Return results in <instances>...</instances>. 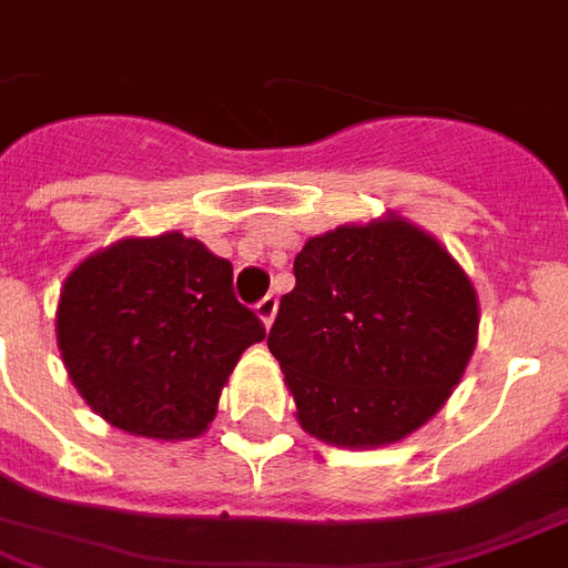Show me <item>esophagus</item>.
I'll return each instance as SVG.
<instances>
[{
	"label": "esophagus",
	"instance_id": "1",
	"mask_svg": "<svg viewBox=\"0 0 568 568\" xmlns=\"http://www.w3.org/2000/svg\"><path fill=\"white\" fill-rule=\"evenodd\" d=\"M276 310H280V301H276L274 294H267L265 301H258V306H256L258 321H262L265 327H271V324H274V318H276Z\"/></svg>",
	"mask_w": 568,
	"mask_h": 568
}]
</instances>
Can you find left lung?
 <instances>
[{
  "instance_id": "left-lung-1",
  "label": "left lung",
  "mask_w": 568,
  "mask_h": 568,
  "mask_svg": "<svg viewBox=\"0 0 568 568\" xmlns=\"http://www.w3.org/2000/svg\"><path fill=\"white\" fill-rule=\"evenodd\" d=\"M267 347L297 422L333 448H383L430 422L477 347L480 303L439 239L400 214L312 235Z\"/></svg>"
}]
</instances>
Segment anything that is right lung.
Returning <instances> with one entry per match:
<instances>
[{
    "mask_svg": "<svg viewBox=\"0 0 568 568\" xmlns=\"http://www.w3.org/2000/svg\"><path fill=\"white\" fill-rule=\"evenodd\" d=\"M58 351L93 413L146 439H194L262 321L235 301L230 258L182 232L129 235L67 274Z\"/></svg>",
    "mask_w": 568,
    "mask_h": 568,
    "instance_id": "right-lung-1",
    "label": "right lung"
}]
</instances>
